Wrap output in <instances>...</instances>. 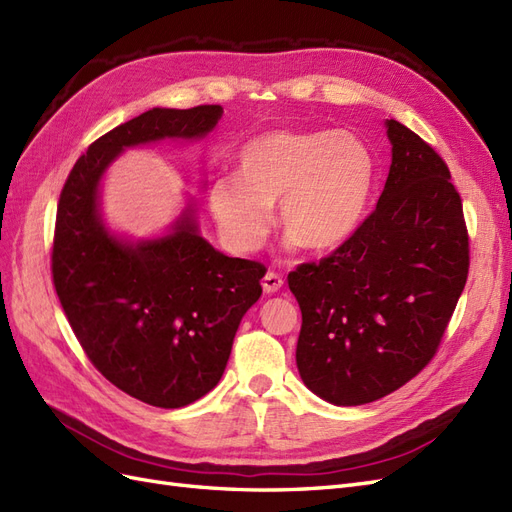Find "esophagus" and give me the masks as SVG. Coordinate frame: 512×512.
<instances>
[{"label": "esophagus", "mask_w": 512, "mask_h": 512, "mask_svg": "<svg viewBox=\"0 0 512 512\" xmlns=\"http://www.w3.org/2000/svg\"><path fill=\"white\" fill-rule=\"evenodd\" d=\"M284 286V280L282 275H277L275 271H269L265 277H262V288H265V292H277Z\"/></svg>", "instance_id": "obj_1"}]
</instances>
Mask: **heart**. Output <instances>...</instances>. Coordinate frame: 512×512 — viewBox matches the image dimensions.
Wrapping results in <instances>:
<instances>
[{
  "mask_svg": "<svg viewBox=\"0 0 512 512\" xmlns=\"http://www.w3.org/2000/svg\"><path fill=\"white\" fill-rule=\"evenodd\" d=\"M374 181V153L359 134L273 130L241 149L237 175L209 183L207 203L222 239L239 254L265 243L277 200L290 241L324 252L359 226Z\"/></svg>",
  "mask_w": 512,
  "mask_h": 512,
  "instance_id": "b5f03b06",
  "label": "heart"
}]
</instances>
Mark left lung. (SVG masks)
I'll return each instance as SVG.
<instances>
[{
	"instance_id": "1",
	"label": "left lung",
	"mask_w": 512,
	"mask_h": 512,
	"mask_svg": "<svg viewBox=\"0 0 512 512\" xmlns=\"http://www.w3.org/2000/svg\"><path fill=\"white\" fill-rule=\"evenodd\" d=\"M386 128L393 162L376 209L329 256L288 273L303 316L299 374L335 406L369 404L421 374L468 280L451 170L410 128Z\"/></svg>"
}]
</instances>
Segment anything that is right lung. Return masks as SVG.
<instances>
[{
	"mask_svg": "<svg viewBox=\"0 0 512 512\" xmlns=\"http://www.w3.org/2000/svg\"><path fill=\"white\" fill-rule=\"evenodd\" d=\"M222 113L220 104L153 108L121 123L89 145L59 194L51 250L59 303L91 365L149 406H188L220 382L267 269L215 252L190 211L173 235L121 243L98 218V183L123 147L205 136Z\"/></svg>",
	"mask_w": 512,
	"mask_h": 512,
	"instance_id": "1",
	"label": "right lung"
}]
</instances>
